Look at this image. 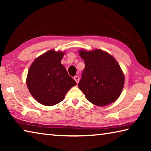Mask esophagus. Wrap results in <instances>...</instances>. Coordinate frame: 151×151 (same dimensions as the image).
<instances>
[{
    "instance_id": "1",
    "label": "esophagus",
    "mask_w": 151,
    "mask_h": 151,
    "mask_svg": "<svg viewBox=\"0 0 151 151\" xmlns=\"http://www.w3.org/2000/svg\"><path fill=\"white\" fill-rule=\"evenodd\" d=\"M74 79H75V81L76 82V83H78L79 80H80V78H79L78 76H75V77H74Z\"/></svg>"
}]
</instances>
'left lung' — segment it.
<instances>
[{
	"label": "left lung",
	"mask_w": 151,
	"mask_h": 151,
	"mask_svg": "<svg viewBox=\"0 0 151 151\" xmlns=\"http://www.w3.org/2000/svg\"><path fill=\"white\" fill-rule=\"evenodd\" d=\"M79 55L85 67L78 86L86 99L99 106L115 101L121 95L124 83V74L115 58L99 49L81 50Z\"/></svg>",
	"instance_id": "1"
}]
</instances>
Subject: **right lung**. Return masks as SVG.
I'll use <instances>...</instances> for the list:
<instances>
[{"label":"right lung","instance_id":"add662e5","mask_svg":"<svg viewBox=\"0 0 151 151\" xmlns=\"http://www.w3.org/2000/svg\"><path fill=\"white\" fill-rule=\"evenodd\" d=\"M64 54L60 51L48 50L36 58L30 66L27 87L35 100L43 105L59 103L71 87L76 85L61 64Z\"/></svg>","mask_w":151,"mask_h":151}]
</instances>
